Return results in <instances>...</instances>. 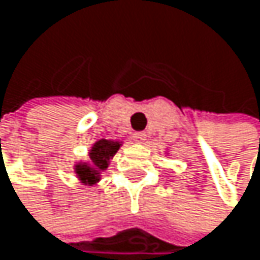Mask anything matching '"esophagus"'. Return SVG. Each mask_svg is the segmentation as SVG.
<instances>
[{
    "label": "esophagus",
    "mask_w": 260,
    "mask_h": 260,
    "mask_svg": "<svg viewBox=\"0 0 260 260\" xmlns=\"http://www.w3.org/2000/svg\"><path fill=\"white\" fill-rule=\"evenodd\" d=\"M145 133H135V136H133V139H135V142H139V144H142L144 141H145Z\"/></svg>",
    "instance_id": "1"
}]
</instances>
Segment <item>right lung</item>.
<instances>
[{
  "instance_id": "add662e5",
  "label": "right lung",
  "mask_w": 260,
  "mask_h": 260,
  "mask_svg": "<svg viewBox=\"0 0 260 260\" xmlns=\"http://www.w3.org/2000/svg\"><path fill=\"white\" fill-rule=\"evenodd\" d=\"M122 142L100 139L89 150L90 162H80L75 165V174L80 182L86 186H93L101 180V173L107 170L110 159L119 150Z\"/></svg>"
}]
</instances>
